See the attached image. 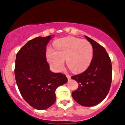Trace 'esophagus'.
I'll list each match as a JSON object with an SVG mask.
<instances>
[{
  "instance_id": "obj_1",
  "label": "esophagus",
  "mask_w": 125,
  "mask_h": 125,
  "mask_svg": "<svg viewBox=\"0 0 125 125\" xmlns=\"http://www.w3.org/2000/svg\"><path fill=\"white\" fill-rule=\"evenodd\" d=\"M66 76L67 77V79H68V81H70V80L71 79V76L70 75H69V74H67Z\"/></svg>"
}]
</instances>
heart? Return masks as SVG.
I'll list each match as a JSON object with an SVG mask.
<instances>
[{
  "instance_id": "heart-1",
  "label": "heart",
  "mask_w": 125,
  "mask_h": 125,
  "mask_svg": "<svg viewBox=\"0 0 125 125\" xmlns=\"http://www.w3.org/2000/svg\"><path fill=\"white\" fill-rule=\"evenodd\" d=\"M46 52L47 59L52 69L60 72L64 66V59L74 72L80 73L86 70L93 59V47L89 41L74 37L58 40Z\"/></svg>"
}]
</instances>
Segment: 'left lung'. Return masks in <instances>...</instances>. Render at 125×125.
<instances>
[{
	"label": "left lung",
	"mask_w": 125,
	"mask_h": 125,
	"mask_svg": "<svg viewBox=\"0 0 125 125\" xmlns=\"http://www.w3.org/2000/svg\"><path fill=\"white\" fill-rule=\"evenodd\" d=\"M93 47V59L88 68L72 78L77 82L78 88L72 95L76 102L83 106L99 104L109 92L112 78V66L108 54L102 46L84 36Z\"/></svg>",
	"instance_id": "obj_1"
}]
</instances>
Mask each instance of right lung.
Instances as JSON below:
<instances>
[{
  "instance_id": "add662e5",
  "label": "right lung",
  "mask_w": 125,
  "mask_h": 125,
  "mask_svg": "<svg viewBox=\"0 0 125 125\" xmlns=\"http://www.w3.org/2000/svg\"><path fill=\"white\" fill-rule=\"evenodd\" d=\"M52 37H37L25 44L16 54L15 75L21 96L36 109L44 110L55 102L57 87L66 83L65 74L49 69L46 45Z\"/></svg>"
}]
</instances>
